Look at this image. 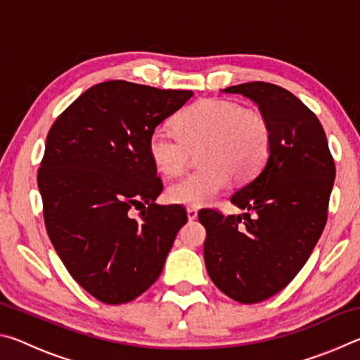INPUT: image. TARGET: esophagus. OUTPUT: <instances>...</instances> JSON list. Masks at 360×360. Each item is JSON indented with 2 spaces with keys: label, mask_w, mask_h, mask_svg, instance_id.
<instances>
[{
  "label": "esophagus",
  "mask_w": 360,
  "mask_h": 360,
  "mask_svg": "<svg viewBox=\"0 0 360 360\" xmlns=\"http://www.w3.org/2000/svg\"><path fill=\"white\" fill-rule=\"evenodd\" d=\"M197 216H198L197 208H187V219H188V221H195Z\"/></svg>",
  "instance_id": "esophagus-1"
}]
</instances>
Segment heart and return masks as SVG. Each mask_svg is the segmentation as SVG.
Returning <instances> with one entry per match:
<instances>
[{
  "instance_id": "obj_1",
  "label": "heart",
  "mask_w": 360,
  "mask_h": 360,
  "mask_svg": "<svg viewBox=\"0 0 360 360\" xmlns=\"http://www.w3.org/2000/svg\"><path fill=\"white\" fill-rule=\"evenodd\" d=\"M176 131L157 127L148 139L152 163L163 174L186 169L191 150L198 149L202 167L172 182L167 198L172 203L202 206L229 186L230 178H254L266 162L271 129L264 115L230 100H200L174 120Z\"/></svg>"
}]
</instances>
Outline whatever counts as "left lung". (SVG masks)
Returning <instances> with one entry per match:
<instances>
[{
    "instance_id": "obj_1",
    "label": "left lung",
    "mask_w": 360,
    "mask_h": 360,
    "mask_svg": "<svg viewBox=\"0 0 360 360\" xmlns=\"http://www.w3.org/2000/svg\"><path fill=\"white\" fill-rule=\"evenodd\" d=\"M252 100L271 129L265 167L231 195L243 214L202 210L211 281L240 303H259L295 278L327 222L335 163L316 114L279 85L246 82L222 90Z\"/></svg>"
}]
</instances>
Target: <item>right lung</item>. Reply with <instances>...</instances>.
Wrapping results in <instances>:
<instances>
[{
  "instance_id": "right-lung-1",
  "label": "right lung",
  "mask_w": 360,
  "mask_h": 360,
  "mask_svg": "<svg viewBox=\"0 0 360 360\" xmlns=\"http://www.w3.org/2000/svg\"><path fill=\"white\" fill-rule=\"evenodd\" d=\"M191 96V90L101 82L47 133L38 169L47 235L75 281L103 303H127L148 290L187 222L182 206L155 203L163 184L148 139Z\"/></svg>"
}]
</instances>
